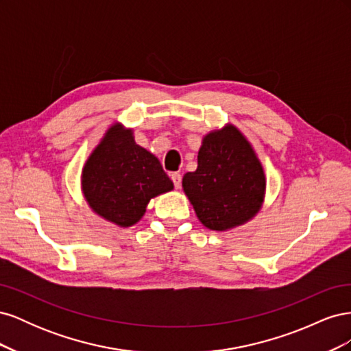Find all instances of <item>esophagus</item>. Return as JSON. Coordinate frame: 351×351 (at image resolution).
<instances>
[{
    "label": "esophagus",
    "instance_id": "esophagus-1",
    "mask_svg": "<svg viewBox=\"0 0 351 351\" xmlns=\"http://www.w3.org/2000/svg\"><path fill=\"white\" fill-rule=\"evenodd\" d=\"M171 180H173L176 189L182 186V174H180V173H171Z\"/></svg>",
    "mask_w": 351,
    "mask_h": 351
}]
</instances>
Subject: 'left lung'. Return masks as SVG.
<instances>
[{
  "label": "left lung",
  "instance_id": "left-lung-1",
  "mask_svg": "<svg viewBox=\"0 0 351 351\" xmlns=\"http://www.w3.org/2000/svg\"><path fill=\"white\" fill-rule=\"evenodd\" d=\"M265 174L252 146L236 127L205 136L197 168L183 177V189L197 218L210 230L249 221L261 208Z\"/></svg>",
  "mask_w": 351,
  "mask_h": 351
}]
</instances>
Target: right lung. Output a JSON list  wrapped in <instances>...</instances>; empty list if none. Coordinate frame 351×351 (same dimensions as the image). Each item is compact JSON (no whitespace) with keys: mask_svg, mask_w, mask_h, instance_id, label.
Here are the masks:
<instances>
[{"mask_svg":"<svg viewBox=\"0 0 351 351\" xmlns=\"http://www.w3.org/2000/svg\"><path fill=\"white\" fill-rule=\"evenodd\" d=\"M82 186L90 208L120 227L136 224L152 197L174 187L158 158L120 125H112L89 156Z\"/></svg>","mask_w":351,"mask_h":351,"instance_id":"right-lung-1","label":"right lung"}]
</instances>
